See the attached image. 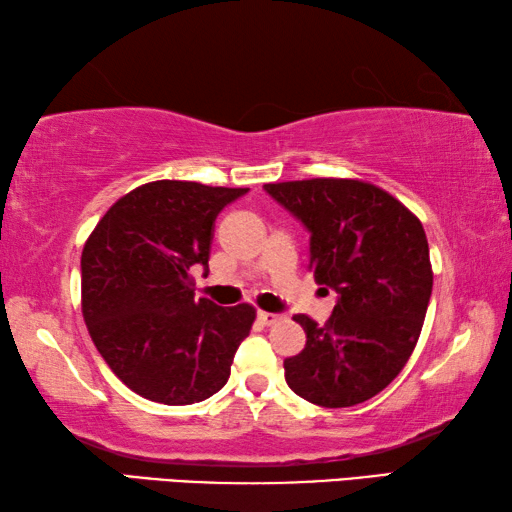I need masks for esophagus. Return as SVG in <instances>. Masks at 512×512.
Returning a JSON list of instances; mask_svg holds the SVG:
<instances>
[{
  "instance_id": "esophagus-1",
  "label": "esophagus",
  "mask_w": 512,
  "mask_h": 512,
  "mask_svg": "<svg viewBox=\"0 0 512 512\" xmlns=\"http://www.w3.org/2000/svg\"><path fill=\"white\" fill-rule=\"evenodd\" d=\"M258 319H261L265 326H276V324H279V321L283 319V315H276V312H265V310H261V312H258Z\"/></svg>"
}]
</instances>
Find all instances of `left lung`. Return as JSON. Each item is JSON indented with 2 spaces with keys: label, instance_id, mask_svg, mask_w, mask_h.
Masks as SVG:
<instances>
[{
  "label": "left lung",
  "instance_id": "8db88e82",
  "mask_svg": "<svg viewBox=\"0 0 512 512\" xmlns=\"http://www.w3.org/2000/svg\"><path fill=\"white\" fill-rule=\"evenodd\" d=\"M265 191L310 231V270L337 292L324 326L294 317L306 348L283 362L285 382L312 405H360L389 387L423 330L434 283L423 224L362 179L315 177Z\"/></svg>",
  "mask_w": 512,
  "mask_h": 512
}]
</instances>
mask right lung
<instances>
[{"instance_id":"add662e5","label":"right lung","mask_w":512,"mask_h":512,"mask_svg":"<svg viewBox=\"0 0 512 512\" xmlns=\"http://www.w3.org/2000/svg\"><path fill=\"white\" fill-rule=\"evenodd\" d=\"M247 191L159 179L116 200L87 238V330L116 378L141 398L193 405L227 384L256 310L195 299L191 270L209 272L215 218Z\"/></svg>"}]
</instances>
